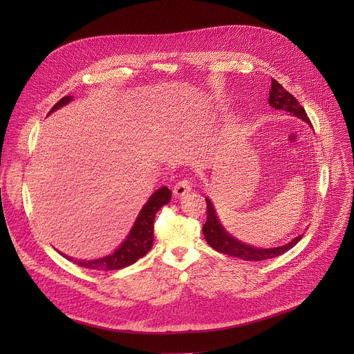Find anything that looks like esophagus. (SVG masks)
Wrapping results in <instances>:
<instances>
[{"label": "esophagus", "mask_w": 354, "mask_h": 354, "mask_svg": "<svg viewBox=\"0 0 354 354\" xmlns=\"http://www.w3.org/2000/svg\"><path fill=\"white\" fill-rule=\"evenodd\" d=\"M192 190V186H190V182L187 179H183L180 182H178L175 186H174V196L180 198L183 196H186L189 192Z\"/></svg>", "instance_id": "esophagus-1"}]
</instances>
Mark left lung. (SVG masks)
<instances>
[{"label":"left lung","mask_w":354,"mask_h":354,"mask_svg":"<svg viewBox=\"0 0 354 354\" xmlns=\"http://www.w3.org/2000/svg\"><path fill=\"white\" fill-rule=\"evenodd\" d=\"M269 105L274 109L288 112L290 115L304 120L311 126V122L304 111L299 105L298 100L288 92L286 91L276 80L272 81V89L269 92ZM207 201V220L206 224L203 225V234L207 241V243L216 249L217 252H221V254L239 258L243 261H250V262H259V261H266V259H273L276 257H280L286 254L287 250H290L292 246L298 243V241L304 236V234H301L291 239L290 242L274 246V248H258V246H250L248 243H243L234 238L224 225L221 224L216 209L212 203V200L206 197Z\"/></svg>","instance_id":"1"}]
</instances>
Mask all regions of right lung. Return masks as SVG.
I'll use <instances>...</instances> for the list:
<instances>
[{
  "label": "right lung",
  "instance_id": "right-lung-1",
  "mask_svg": "<svg viewBox=\"0 0 354 354\" xmlns=\"http://www.w3.org/2000/svg\"><path fill=\"white\" fill-rule=\"evenodd\" d=\"M73 99H74L73 96L62 97L59 102L52 108V111L48 112V115L66 106L67 104L71 102ZM171 196H172V192L167 186L160 187L158 190H156L153 194H151L149 198L147 200V203L140 210V213H138L130 232L124 238V241L106 257H100L96 259L78 261V259H74L71 257L62 254V252H59V254L62 257H64L67 261H70L81 268L100 270V272L119 270V269H123V268H127V266L136 263L140 258L147 255L151 246H153L156 214L162 206L169 203Z\"/></svg>",
  "mask_w": 354,
  "mask_h": 354
}]
</instances>
